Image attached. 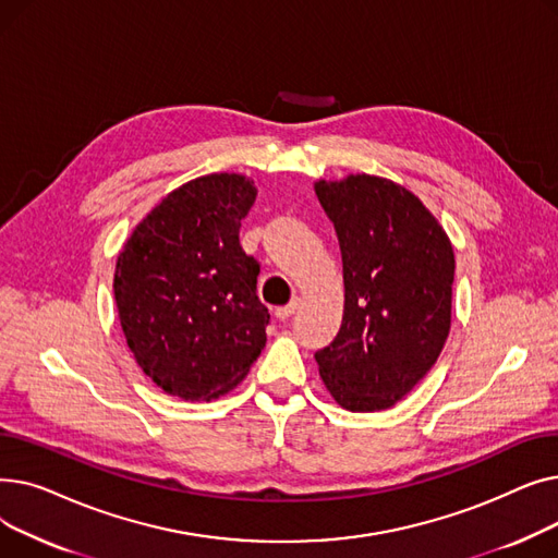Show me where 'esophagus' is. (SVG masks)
<instances>
[{
	"label": "esophagus",
	"instance_id": "esophagus-1",
	"mask_svg": "<svg viewBox=\"0 0 558 558\" xmlns=\"http://www.w3.org/2000/svg\"><path fill=\"white\" fill-rule=\"evenodd\" d=\"M299 307H301V301H299V299H294V301H291L289 305L278 307V310H276V316H278L280 320H287L289 316H294V314L299 312Z\"/></svg>",
	"mask_w": 558,
	"mask_h": 558
}]
</instances>
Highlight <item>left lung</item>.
<instances>
[{
	"mask_svg": "<svg viewBox=\"0 0 558 558\" xmlns=\"http://www.w3.org/2000/svg\"><path fill=\"white\" fill-rule=\"evenodd\" d=\"M343 259V318L314 355L348 412H379L412 391L441 355L452 320L454 251L407 187L368 173L318 181Z\"/></svg>",
	"mask_w": 558,
	"mask_h": 558,
	"instance_id": "8db88e82",
	"label": "left lung"
}]
</instances>
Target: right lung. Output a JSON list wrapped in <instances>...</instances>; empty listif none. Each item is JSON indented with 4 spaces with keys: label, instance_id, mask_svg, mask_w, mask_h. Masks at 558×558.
Segmentation results:
<instances>
[{
    "label": "right lung",
    "instance_id": "add662e5",
    "mask_svg": "<svg viewBox=\"0 0 558 558\" xmlns=\"http://www.w3.org/2000/svg\"><path fill=\"white\" fill-rule=\"evenodd\" d=\"M255 196L242 173L201 175L169 192L117 257L112 289L126 343L169 396L228 393L267 343L259 264L240 244Z\"/></svg>",
    "mask_w": 558,
    "mask_h": 558
}]
</instances>
